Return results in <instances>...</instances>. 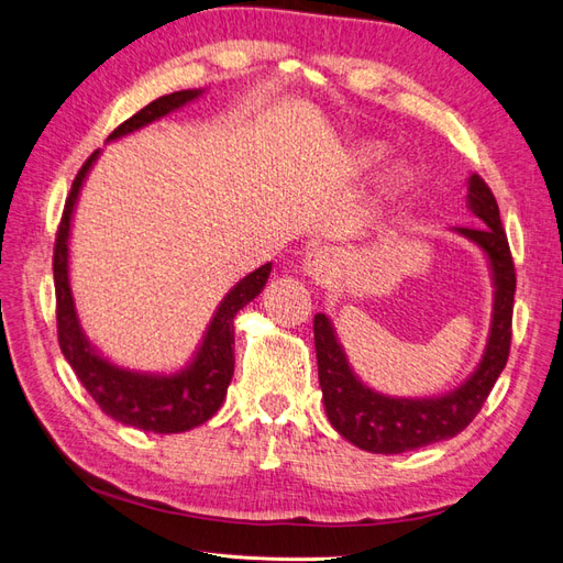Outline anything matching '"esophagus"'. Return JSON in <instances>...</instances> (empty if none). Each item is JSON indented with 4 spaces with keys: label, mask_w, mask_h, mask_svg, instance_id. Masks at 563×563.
Returning <instances> with one entry per match:
<instances>
[{
    "label": "esophagus",
    "mask_w": 563,
    "mask_h": 563,
    "mask_svg": "<svg viewBox=\"0 0 563 563\" xmlns=\"http://www.w3.org/2000/svg\"><path fill=\"white\" fill-rule=\"evenodd\" d=\"M301 271L316 283H325L335 271V254L328 247H309L301 256Z\"/></svg>",
    "instance_id": "obj_1"
}]
</instances>
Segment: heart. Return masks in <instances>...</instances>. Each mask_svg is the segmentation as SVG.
Here are the masks:
<instances>
[{"instance_id": "obj_1", "label": "heart", "mask_w": 563, "mask_h": 563, "mask_svg": "<svg viewBox=\"0 0 563 563\" xmlns=\"http://www.w3.org/2000/svg\"><path fill=\"white\" fill-rule=\"evenodd\" d=\"M380 154H383V150L378 147V144H366V147L356 150V152H354V158H352L354 170H366V168H371L373 164L378 162ZM407 180H409V173H407L405 168H401V166L390 168V170H387V176H385L383 185H380V195H383V197H395V195H399L401 190H405Z\"/></svg>"}]
</instances>
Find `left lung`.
Wrapping results in <instances>:
<instances>
[{
    "mask_svg": "<svg viewBox=\"0 0 563 563\" xmlns=\"http://www.w3.org/2000/svg\"><path fill=\"white\" fill-rule=\"evenodd\" d=\"M466 207L478 225L452 228V233L473 242L485 256L493 280V313L481 362L454 390L430 397H393L373 390L356 376L347 352L340 344L333 321L313 316L316 362L330 426L354 446L371 454H401L459 435L481 411L499 373L507 366L511 344V313L516 273L499 207L481 176L466 180Z\"/></svg>",
    "mask_w": 563,
    "mask_h": 563,
    "instance_id": "obj_1",
    "label": "left lung"
}]
</instances>
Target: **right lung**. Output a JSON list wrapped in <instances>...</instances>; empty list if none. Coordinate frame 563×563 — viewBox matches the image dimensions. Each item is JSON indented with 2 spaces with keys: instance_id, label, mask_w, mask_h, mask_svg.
Masks as SVG:
<instances>
[{
  "instance_id": "right-lung-1",
  "label": "right lung",
  "mask_w": 563,
  "mask_h": 563,
  "mask_svg": "<svg viewBox=\"0 0 563 563\" xmlns=\"http://www.w3.org/2000/svg\"><path fill=\"white\" fill-rule=\"evenodd\" d=\"M207 90H180L154 99L135 117L121 123L109 135V142L121 140L135 131H142L154 121H162L168 113L195 102ZM102 150H97L82 164L66 199L59 233L54 244V287H56V328H59V347L70 368L76 371L85 390L92 395L107 416L123 426L137 430L158 432H185L201 423L221 409L228 385L235 371V316L252 299L262 295L271 276V262L247 273L238 280L221 305L216 307L211 321L201 335L190 362L176 371H135L111 362L99 352L97 344L85 335L80 316L76 309V297L70 290V225L80 199V190L88 180L92 166L97 164Z\"/></svg>"
}]
</instances>
